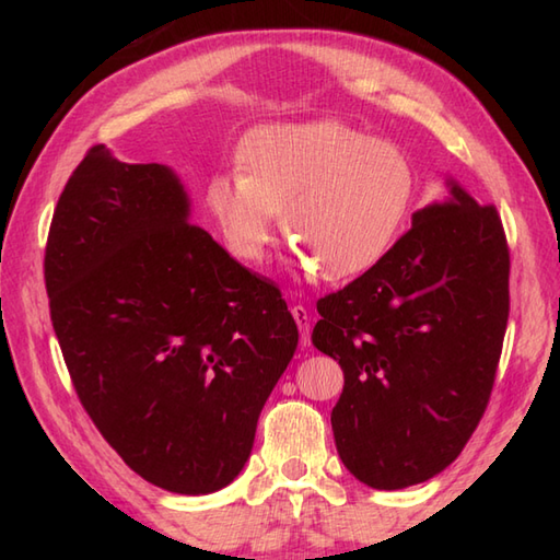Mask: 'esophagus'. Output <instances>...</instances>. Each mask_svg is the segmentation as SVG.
Returning <instances> with one entry per match:
<instances>
[{
  "label": "esophagus",
  "mask_w": 560,
  "mask_h": 560,
  "mask_svg": "<svg viewBox=\"0 0 560 560\" xmlns=\"http://www.w3.org/2000/svg\"><path fill=\"white\" fill-rule=\"evenodd\" d=\"M291 313H293L295 325L301 329V343L307 347V343H311V313H307L303 305H293Z\"/></svg>",
  "instance_id": "obj_1"
}]
</instances>
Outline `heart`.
Here are the masks:
<instances>
[{"label": "heart", "mask_w": 560, "mask_h": 560, "mask_svg": "<svg viewBox=\"0 0 560 560\" xmlns=\"http://www.w3.org/2000/svg\"><path fill=\"white\" fill-rule=\"evenodd\" d=\"M241 171L217 175L207 205L233 253L259 261L283 231L305 269L351 279L395 245L413 195L407 156L339 122H287L243 141Z\"/></svg>", "instance_id": "heart-1"}]
</instances>
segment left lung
Listing matches in <instances>:
<instances>
[{
  "instance_id": "left-lung-1",
  "label": "left lung",
  "mask_w": 560,
  "mask_h": 560,
  "mask_svg": "<svg viewBox=\"0 0 560 560\" xmlns=\"http://www.w3.org/2000/svg\"><path fill=\"white\" fill-rule=\"evenodd\" d=\"M450 199L373 269L317 301L315 347L339 361L337 452L380 491L428 481L457 459L489 407L510 313V247L493 205Z\"/></svg>"
}]
</instances>
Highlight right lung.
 Wrapping results in <instances>:
<instances>
[{
	"label": "right lung",
	"instance_id": "obj_1",
	"mask_svg": "<svg viewBox=\"0 0 560 560\" xmlns=\"http://www.w3.org/2000/svg\"><path fill=\"white\" fill-rule=\"evenodd\" d=\"M175 173L96 144L59 195L45 245L50 319L81 407L141 479L229 486L299 347L273 283L189 223Z\"/></svg>",
	"mask_w": 560,
	"mask_h": 560
}]
</instances>
